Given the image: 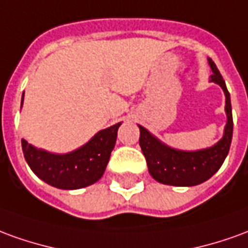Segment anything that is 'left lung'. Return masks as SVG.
<instances>
[{"mask_svg": "<svg viewBox=\"0 0 248 248\" xmlns=\"http://www.w3.org/2000/svg\"><path fill=\"white\" fill-rule=\"evenodd\" d=\"M212 70L211 82L217 83L226 94L227 124L224 136L215 146L199 152H181L161 143L145 127L140 126V146L146 158L149 173L161 184L174 186H193L202 184L219 170L226 160L232 140V110L230 93L219 70L208 59Z\"/></svg>", "mask_w": 248, "mask_h": 248, "instance_id": "1", "label": "left lung"}]
</instances>
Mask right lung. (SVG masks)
Wrapping results in <instances>:
<instances>
[{
	"mask_svg": "<svg viewBox=\"0 0 248 248\" xmlns=\"http://www.w3.org/2000/svg\"><path fill=\"white\" fill-rule=\"evenodd\" d=\"M119 126L121 124H117L108 129L100 130L84 146L68 154L48 153L21 140L24 157L34 174L46 184L60 189L84 188L96 183L103 176L115 146Z\"/></svg>",
	"mask_w": 248,
	"mask_h": 248,
	"instance_id": "1",
	"label": "right lung"
}]
</instances>
